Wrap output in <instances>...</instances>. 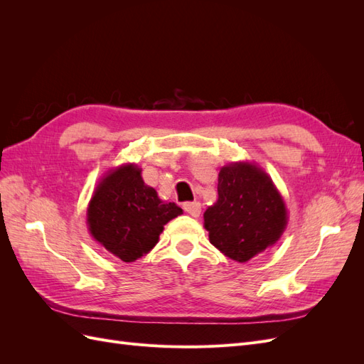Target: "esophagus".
<instances>
[{
	"label": "esophagus",
	"mask_w": 364,
	"mask_h": 364,
	"mask_svg": "<svg viewBox=\"0 0 364 364\" xmlns=\"http://www.w3.org/2000/svg\"><path fill=\"white\" fill-rule=\"evenodd\" d=\"M183 209L186 214H190L191 217H199L200 211H202V206L199 202H186L183 203Z\"/></svg>",
	"instance_id": "34e87169"
}]
</instances>
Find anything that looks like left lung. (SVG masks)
Returning a JSON list of instances; mask_svg holds the SVG:
<instances>
[{
  "instance_id": "obj_1",
  "label": "left lung",
  "mask_w": 364,
  "mask_h": 364,
  "mask_svg": "<svg viewBox=\"0 0 364 364\" xmlns=\"http://www.w3.org/2000/svg\"><path fill=\"white\" fill-rule=\"evenodd\" d=\"M218 197L203 214L214 247L237 262H247L278 243L289 211L277 185L255 162H230L220 168Z\"/></svg>"
}]
</instances>
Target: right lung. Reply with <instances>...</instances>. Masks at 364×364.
Returning <instances> with one entry per match:
<instances>
[{"instance_id": "add662e5", "label": "right lung", "mask_w": 364, "mask_h": 364, "mask_svg": "<svg viewBox=\"0 0 364 364\" xmlns=\"http://www.w3.org/2000/svg\"><path fill=\"white\" fill-rule=\"evenodd\" d=\"M182 213L144 183L136 164H123L95 186L86 225L98 245L121 261L134 262L156 246L164 226Z\"/></svg>"}]
</instances>
